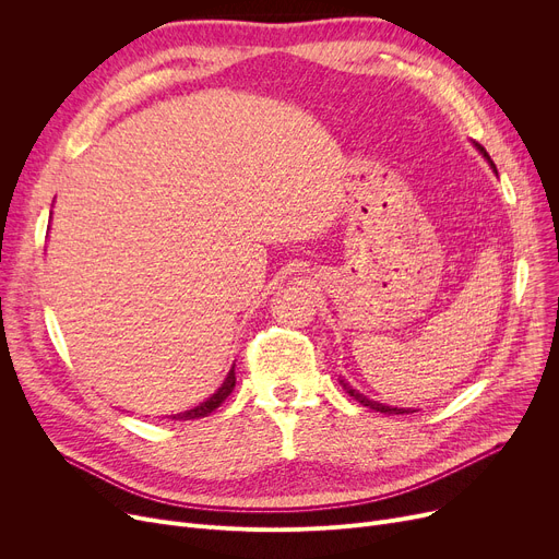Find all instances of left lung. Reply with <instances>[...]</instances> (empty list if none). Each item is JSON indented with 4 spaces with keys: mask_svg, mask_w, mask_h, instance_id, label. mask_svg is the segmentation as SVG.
I'll return each instance as SVG.
<instances>
[{
    "mask_svg": "<svg viewBox=\"0 0 559 559\" xmlns=\"http://www.w3.org/2000/svg\"><path fill=\"white\" fill-rule=\"evenodd\" d=\"M474 146H476V150L483 154V158L489 163V167L493 169V174L498 176V171H496V165L491 163L489 154L483 150V146H480L478 142H474ZM340 385L344 388V392H346L348 396H354V399H356L360 405H365V407H371V409H376V413H385V415H405V413H417V409H413V407H392V405H385V403H378V401H373V399H367L365 394H360L358 390H354V385H350L346 378H340Z\"/></svg>",
    "mask_w": 559,
    "mask_h": 559,
    "instance_id": "left-lung-1",
    "label": "left lung"
}]
</instances>
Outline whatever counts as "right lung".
I'll return each mask as SVG.
<instances>
[{
    "label": "right lung",
    "instance_id": "obj_1",
    "mask_svg": "<svg viewBox=\"0 0 559 559\" xmlns=\"http://www.w3.org/2000/svg\"><path fill=\"white\" fill-rule=\"evenodd\" d=\"M235 388V365L228 369L224 383L215 390V394H211L205 401H201L199 405L186 409V413H176V415H169V419H176V421H188V419H201V417H209L213 409H217L226 399L228 394L233 392Z\"/></svg>",
    "mask_w": 559,
    "mask_h": 559
}]
</instances>
